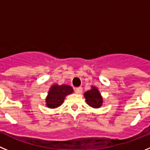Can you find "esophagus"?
Masks as SVG:
<instances>
[{
	"mask_svg": "<svg viewBox=\"0 0 150 150\" xmlns=\"http://www.w3.org/2000/svg\"><path fill=\"white\" fill-rule=\"evenodd\" d=\"M83 92V88L82 87H78L75 89V93L76 94H81Z\"/></svg>",
	"mask_w": 150,
	"mask_h": 150,
	"instance_id": "1",
	"label": "esophagus"
}]
</instances>
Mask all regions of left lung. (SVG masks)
<instances>
[{
  "label": "left lung",
  "instance_id": "1",
  "mask_svg": "<svg viewBox=\"0 0 150 150\" xmlns=\"http://www.w3.org/2000/svg\"><path fill=\"white\" fill-rule=\"evenodd\" d=\"M84 96L86 98L87 104L91 107L94 108H99L102 105L103 100H102V97L100 96V94L98 88L95 87H92V89L87 91L84 94Z\"/></svg>",
  "mask_w": 150,
  "mask_h": 150
}]
</instances>
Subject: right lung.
Listing matches in <instances>:
<instances>
[{
    "label": "right lung",
    "mask_w": 150,
    "mask_h": 150,
    "mask_svg": "<svg viewBox=\"0 0 150 150\" xmlns=\"http://www.w3.org/2000/svg\"><path fill=\"white\" fill-rule=\"evenodd\" d=\"M73 88L67 85H54L50 88L46 99V106L50 108L58 107L63 103L64 98L73 92Z\"/></svg>",
    "instance_id": "1"
}]
</instances>
